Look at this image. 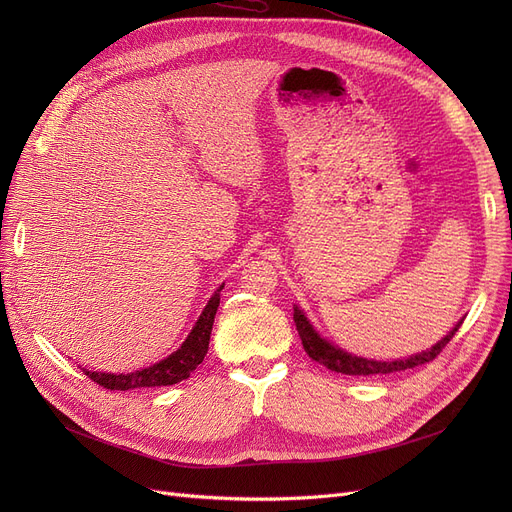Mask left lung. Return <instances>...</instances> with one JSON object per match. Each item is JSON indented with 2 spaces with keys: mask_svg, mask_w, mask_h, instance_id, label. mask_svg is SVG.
<instances>
[{
  "mask_svg": "<svg viewBox=\"0 0 512 512\" xmlns=\"http://www.w3.org/2000/svg\"><path fill=\"white\" fill-rule=\"evenodd\" d=\"M294 324H297V330H299V336L303 340V348L305 353L321 363L324 367H328L330 371H336V373H344V375H373V373H392V371H402V369H413L417 365H423V363H429L434 361L440 353L442 348L450 342V338L456 334V330L461 328L463 319L456 324L448 336H444L438 344H434L432 348H427V351L423 353H417L413 357H407V359H398V361H373V359H363V357H355L351 353L342 351V348L334 346L332 342H328L326 338H321L313 326L309 324V319L305 317V313L294 307Z\"/></svg>",
  "mask_w": 512,
  "mask_h": 512,
  "instance_id": "obj_1",
  "label": "left lung"
}]
</instances>
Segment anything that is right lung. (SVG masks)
<instances>
[{"instance_id":"1","label":"right lung","mask_w":512,"mask_h":512,"mask_svg":"<svg viewBox=\"0 0 512 512\" xmlns=\"http://www.w3.org/2000/svg\"><path fill=\"white\" fill-rule=\"evenodd\" d=\"M224 286L215 290L213 297L209 299L207 307L203 309L201 317L197 319L195 328L188 334V338L182 342L178 351H174L168 359L159 361L147 369L130 371V373H101V371H87L89 378L103 386L105 390H134V388H159V386H172L186 378H191V373L197 369L199 363H203L207 348H209V336L213 328L215 311L220 307V292Z\"/></svg>"}]
</instances>
